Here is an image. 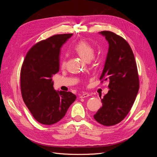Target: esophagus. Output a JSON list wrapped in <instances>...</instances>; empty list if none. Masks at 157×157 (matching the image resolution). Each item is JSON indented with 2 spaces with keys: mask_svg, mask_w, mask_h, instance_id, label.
Segmentation results:
<instances>
[{
  "mask_svg": "<svg viewBox=\"0 0 157 157\" xmlns=\"http://www.w3.org/2000/svg\"><path fill=\"white\" fill-rule=\"evenodd\" d=\"M90 96V95L88 93H84V94L80 95V98H87V97H88Z\"/></svg>",
  "mask_w": 157,
  "mask_h": 157,
  "instance_id": "esophagus-1",
  "label": "esophagus"
}]
</instances>
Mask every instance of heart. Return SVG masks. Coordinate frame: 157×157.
<instances>
[{"label": "heart", "instance_id": "heart-1", "mask_svg": "<svg viewBox=\"0 0 157 157\" xmlns=\"http://www.w3.org/2000/svg\"><path fill=\"white\" fill-rule=\"evenodd\" d=\"M74 50L82 59L87 61V62L92 60L94 57L95 52L94 48L91 45L89 44L86 41L80 40L77 42L74 47ZM61 65H62V67H64L65 61H63Z\"/></svg>", "mask_w": 157, "mask_h": 157}]
</instances>
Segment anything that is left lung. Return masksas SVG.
Returning a JSON list of instances; mask_svg holds the SVG:
<instances>
[{"label":"left lung","mask_w":157,"mask_h":157,"mask_svg":"<svg viewBox=\"0 0 157 157\" xmlns=\"http://www.w3.org/2000/svg\"><path fill=\"white\" fill-rule=\"evenodd\" d=\"M99 33L109 44L100 80H109V90L101 99L102 106L94 118L99 124L109 126L121 122L130 112L140 82L134 55L128 42L111 31Z\"/></svg>","instance_id":"obj_1"}]
</instances>
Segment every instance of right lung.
Instances as JSON below:
<instances>
[{"mask_svg": "<svg viewBox=\"0 0 157 157\" xmlns=\"http://www.w3.org/2000/svg\"><path fill=\"white\" fill-rule=\"evenodd\" d=\"M73 34L56 35L38 42L26 55L21 70L23 101L41 124L59 122L77 97L70 92L56 90L53 76L59 69L60 48Z\"/></svg>", "mask_w": 157, "mask_h": 157, "instance_id": "1", "label": "right lung"}]
</instances>
